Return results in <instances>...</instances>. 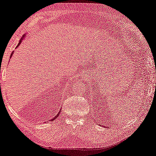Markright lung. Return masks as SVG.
<instances>
[{
  "label": "right lung",
  "mask_w": 156,
  "mask_h": 156,
  "mask_svg": "<svg viewBox=\"0 0 156 156\" xmlns=\"http://www.w3.org/2000/svg\"><path fill=\"white\" fill-rule=\"evenodd\" d=\"M25 36H26V35H23V38H21V39H20V42H19V43H18V45H17V47H16V48H18V47L19 46V45H20V44H21V42H22V41H23V39H24V38L25 37ZM12 55H13V52H12V54H11V55H10V58H11V57H12ZM59 116V114H57V116H55V117H53V118L52 119H51V121H54L55 120V119H56L57 118V117H58Z\"/></svg>",
  "instance_id": "obj_1"
}]
</instances>
